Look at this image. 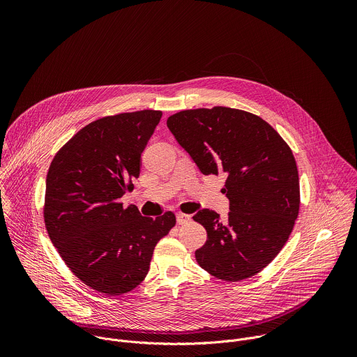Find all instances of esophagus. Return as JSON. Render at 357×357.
<instances>
[{"instance_id": "obj_1", "label": "esophagus", "mask_w": 357, "mask_h": 357, "mask_svg": "<svg viewBox=\"0 0 357 357\" xmlns=\"http://www.w3.org/2000/svg\"><path fill=\"white\" fill-rule=\"evenodd\" d=\"M176 222L179 225H186L190 222V216L185 215V213H176Z\"/></svg>"}]
</instances>
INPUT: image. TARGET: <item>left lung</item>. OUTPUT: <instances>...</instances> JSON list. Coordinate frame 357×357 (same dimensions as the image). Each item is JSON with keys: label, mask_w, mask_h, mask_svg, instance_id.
<instances>
[{"label": "left lung", "mask_w": 357, "mask_h": 357, "mask_svg": "<svg viewBox=\"0 0 357 357\" xmlns=\"http://www.w3.org/2000/svg\"><path fill=\"white\" fill-rule=\"evenodd\" d=\"M167 126L203 175L227 176V219L209 209L193 216L208 231L205 245L195 251L197 264L227 282L259 274L277 257L298 218L299 178L291 148L261 117L230 107L183 110Z\"/></svg>", "instance_id": "8db88e82"}]
</instances>
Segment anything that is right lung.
I'll use <instances>...</instances> for the list:
<instances>
[{
	"label": "right lung",
	"mask_w": 357,
	"mask_h": 357,
	"mask_svg": "<svg viewBox=\"0 0 357 357\" xmlns=\"http://www.w3.org/2000/svg\"><path fill=\"white\" fill-rule=\"evenodd\" d=\"M161 117L141 110L91 121L50 162L47 234L69 270L101 294L116 296L139 285L157 243L176 223L172 212L144 218L120 200L139 176L141 154Z\"/></svg>",
	"instance_id": "obj_1"
}]
</instances>
